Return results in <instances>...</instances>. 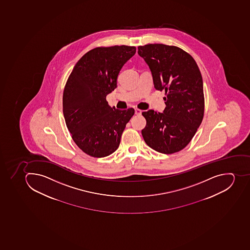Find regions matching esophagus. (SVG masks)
<instances>
[{"mask_svg": "<svg viewBox=\"0 0 250 250\" xmlns=\"http://www.w3.org/2000/svg\"><path fill=\"white\" fill-rule=\"evenodd\" d=\"M141 113H142V111H141V109H137V108L135 109V114H137V115H140V114H141Z\"/></svg>", "mask_w": 250, "mask_h": 250, "instance_id": "esophagus-1", "label": "esophagus"}]
</instances>
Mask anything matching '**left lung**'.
<instances>
[{"instance_id":"left-lung-1","label":"left lung","mask_w":250,"mask_h":250,"mask_svg":"<svg viewBox=\"0 0 250 250\" xmlns=\"http://www.w3.org/2000/svg\"><path fill=\"white\" fill-rule=\"evenodd\" d=\"M138 54L148 64L157 90H165L163 113L143 112L145 143L163 154H173L189 144L202 122L205 95L202 76L189 54L175 45L147 44Z\"/></svg>"}]
</instances>
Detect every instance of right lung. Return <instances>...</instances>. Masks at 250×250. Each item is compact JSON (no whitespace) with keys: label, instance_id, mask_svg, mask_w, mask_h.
<instances>
[{"label":"right lung","instance_id":"add662e5","mask_svg":"<svg viewBox=\"0 0 250 250\" xmlns=\"http://www.w3.org/2000/svg\"><path fill=\"white\" fill-rule=\"evenodd\" d=\"M135 46H99L77 62L63 92V114L75 144L95 158L108 156L119 146L122 132L135 110L111 108L106 95L117 87L120 70Z\"/></svg>","mask_w":250,"mask_h":250}]
</instances>
